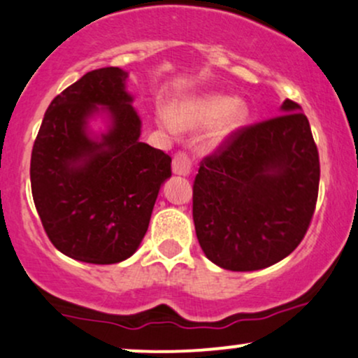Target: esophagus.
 <instances>
[{
	"mask_svg": "<svg viewBox=\"0 0 358 358\" xmlns=\"http://www.w3.org/2000/svg\"><path fill=\"white\" fill-rule=\"evenodd\" d=\"M171 168L175 175H180V176L190 175L192 159L188 158V155H185V152H178V155H175V158H173Z\"/></svg>",
	"mask_w": 358,
	"mask_h": 358,
	"instance_id": "esophagus-1",
	"label": "esophagus"
}]
</instances>
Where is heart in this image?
<instances>
[{"label": "heart", "instance_id": "obj_1", "mask_svg": "<svg viewBox=\"0 0 358 358\" xmlns=\"http://www.w3.org/2000/svg\"><path fill=\"white\" fill-rule=\"evenodd\" d=\"M250 113V105L243 98L206 93L178 101L171 112L159 110L158 117L168 131H197L207 125L206 144L219 148L248 122Z\"/></svg>", "mask_w": 358, "mask_h": 358}]
</instances>
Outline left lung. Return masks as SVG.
Listing matches in <instances>:
<instances>
[{
    "mask_svg": "<svg viewBox=\"0 0 358 358\" xmlns=\"http://www.w3.org/2000/svg\"><path fill=\"white\" fill-rule=\"evenodd\" d=\"M282 115L236 132L200 163L194 224L212 263L262 270L289 257L304 238L320 187V156L308 117L292 100Z\"/></svg>",
    "mask_w": 358,
    "mask_h": 358,
    "instance_id": "1",
    "label": "left lung"
}]
</instances>
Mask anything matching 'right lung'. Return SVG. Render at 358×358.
I'll return each instance as SVG.
<instances>
[{
    "mask_svg": "<svg viewBox=\"0 0 358 358\" xmlns=\"http://www.w3.org/2000/svg\"><path fill=\"white\" fill-rule=\"evenodd\" d=\"M127 71L86 73L50 101L34 143L30 183L52 245L73 260L110 265L136 253L171 158L141 143ZM101 118L106 129L89 125Z\"/></svg>",
    "mask_w": 358,
    "mask_h": 358,
    "instance_id": "obj_1",
    "label": "right lung"
}]
</instances>
